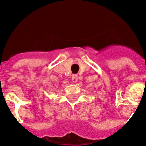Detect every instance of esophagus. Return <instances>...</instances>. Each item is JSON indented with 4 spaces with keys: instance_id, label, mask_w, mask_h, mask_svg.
Instances as JSON below:
<instances>
[{
    "instance_id": "34e87169",
    "label": "esophagus",
    "mask_w": 146,
    "mask_h": 146,
    "mask_svg": "<svg viewBox=\"0 0 146 146\" xmlns=\"http://www.w3.org/2000/svg\"><path fill=\"white\" fill-rule=\"evenodd\" d=\"M78 80V76L76 75V74H73V76H72V81H73V82H77Z\"/></svg>"
}]
</instances>
